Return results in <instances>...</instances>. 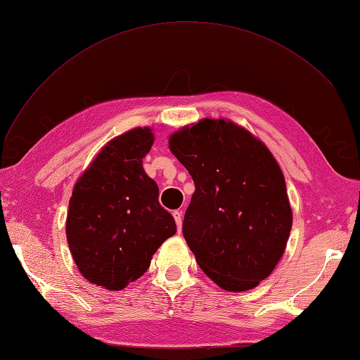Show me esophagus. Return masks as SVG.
I'll return each instance as SVG.
<instances>
[{
    "label": "esophagus",
    "instance_id": "esophagus-1",
    "mask_svg": "<svg viewBox=\"0 0 360 360\" xmlns=\"http://www.w3.org/2000/svg\"><path fill=\"white\" fill-rule=\"evenodd\" d=\"M172 216H174V219H176L179 231H181V225H183V219H181L183 213H181V210H174V212H172Z\"/></svg>",
    "mask_w": 360,
    "mask_h": 360
}]
</instances>
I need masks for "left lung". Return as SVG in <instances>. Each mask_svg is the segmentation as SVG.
Here are the masks:
<instances>
[{"label": "left lung", "mask_w": 360, "mask_h": 360, "mask_svg": "<svg viewBox=\"0 0 360 360\" xmlns=\"http://www.w3.org/2000/svg\"><path fill=\"white\" fill-rule=\"evenodd\" d=\"M168 143L195 183L183 236L198 266L222 290L255 288L284 255L292 224L276 159L224 118L184 126Z\"/></svg>", "instance_id": "8db88e82"}]
</instances>
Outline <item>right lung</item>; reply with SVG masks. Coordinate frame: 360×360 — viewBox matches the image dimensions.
Here are the masks:
<instances>
[{"label":"right lung","instance_id":"1","mask_svg":"<svg viewBox=\"0 0 360 360\" xmlns=\"http://www.w3.org/2000/svg\"><path fill=\"white\" fill-rule=\"evenodd\" d=\"M155 143L150 127L111 139L75 183L66 236L81 275L106 290H123L143 276L159 246L176 234L159 204V188L143 159Z\"/></svg>","mask_w":360,"mask_h":360}]
</instances>
